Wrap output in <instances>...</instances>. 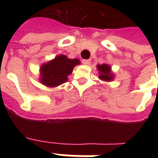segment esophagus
<instances>
[{"label":"esophagus","instance_id":"obj_1","mask_svg":"<svg viewBox=\"0 0 158 158\" xmlns=\"http://www.w3.org/2000/svg\"><path fill=\"white\" fill-rule=\"evenodd\" d=\"M82 62L84 64H85V65H89V63H90V60L89 59H84Z\"/></svg>","mask_w":158,"mask_h":158}]
</instances>
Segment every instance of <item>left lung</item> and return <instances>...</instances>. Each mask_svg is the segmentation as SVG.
I'll return each mask as SVG.
<instances>
[{"mask_svg": "<svg viewBox=\"0 0 158 158\" xmlns=\"http://www.w3.org/2000/svg\"><path fill=\"white\" fill-rule=\"evenodd\" d=\"M97 69L100 72V79L106 80V81H111L113 79V74L111 73V69L107 64H102L97 66Z\"/></svg>", "mask_w": 158, "mask_h": 158, "instance_id": "left-lung-1", "label": "left lung"}]
</instances>
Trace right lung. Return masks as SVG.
<instances>
[{"label": "right lung", "mask_w": 158, "mask_h": 158, "mask_svg": "<svg viewBox=\"0 0 158 158\" xmlns=\"http://www.w3.org/2000/svg\"><path fill=\"white\" fill-rule=\"evenodd\" d=\"M79 64L78 59H69L60 55L54 60L41 66L40 82L49 87H55L68 80V76L72 73L76 65Z\"/></svg>", "instance_id": "1"}]
</instances>
